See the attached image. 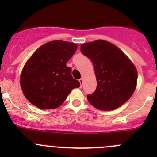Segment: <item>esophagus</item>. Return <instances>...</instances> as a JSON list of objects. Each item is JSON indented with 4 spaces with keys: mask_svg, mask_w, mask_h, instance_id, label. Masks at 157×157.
Here are the masks:
<instances>
[{
    "mask_svg": "<svg viewBox=\"0 0 157 157\" xmlns=\"http://www.w3.org/2000/svg\"><path fill=\"white\" fill-rule=\"evenodd\" d=\"M79 82H80V86L82 87V86H83V79L80 78V80H79Z\"/></svg>",
    "mask_w": 157,
    "mask_h": 157,
    "instance_id": "1",
    "label": "esophagus"
}]
</instances>
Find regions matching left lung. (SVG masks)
Listing matches in <instances>:
<instances>
[{
    "instance_id": "left-lung-1",
    "label": "left lung",
    "mask_w": 157,
    "mask_h": 157,
    "mask_svg": "<svg viewBox=\"0 0 157 157\" xmlns=\"http://www.w3.org/2000/svg\"><path fill=\"white\" fill-rule=\"evenodd\" d=\"M82 54L93 64L97 86L87 95L90 104L110 111L125 103L137 86V71L129 58L113 44L96 40L80 45Z\"/></svg>"
}]
</instances>
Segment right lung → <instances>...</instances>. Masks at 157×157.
<instances>
[{
  "mask_svg": "<svg viewBox=\"0 0 157 157\" xmlns=\"http://www.w3.org/2000/svg\"><path fill=\"white\" fill-rule=\"evenodd\" d=\"M77 45L65 41L47 42L33 54L20 76V86L26 99L42 109L59 107L74 88L80 87L66 65Z\"/></svg>",
  "mask_w": 157,
  "mask_h": 157,
  "instance_id": "right-lung-1",
  "label": "right lung"
}]
</instances>
